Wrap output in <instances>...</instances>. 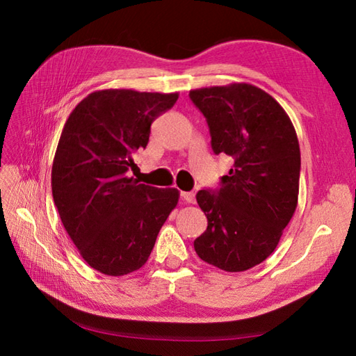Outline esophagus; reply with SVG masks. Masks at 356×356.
<instances>
[{
	"label": "esophagus",
	"mask_w": 356,
	"mask_h": 356,
	"mask_svg": "<svg viewBox=\"0 0 356 356\" xmlns=\"http://www.w3.org/2000/svg\"><path fill=\"white\" fill-rule=\"evenodd\" d=\"M182 199L186 202V203H194L195 202V194L193 191H184L182 194Z\"/></svg>",
	"instance_id": "obj_1"
}]
</instances>
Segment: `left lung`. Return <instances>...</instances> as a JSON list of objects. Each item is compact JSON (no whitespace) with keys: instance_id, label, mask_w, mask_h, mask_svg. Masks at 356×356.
<instances>
[{"instance_id":"left-lung-1","label":"left lung","mask_w":356,"mask_h":356,"mask_svg":"<svg viewBox=\"0 0 356 356\" xmlns=\"http://www.w3.org/2000/svg\"><path fill=\"white\" fill-rule=\"evenodd\" d=\"M190 97L207 118L214 153L234 159L220 190L195 195L208 228L194 249L218 269L243 272L275 251L297 208V133L274 97L245 82L191 90Z\"/></svg>"}]
</instances>
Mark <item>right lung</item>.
Returning <instances> with one entry per match:
<instances>
[{
  "mask_svg": "<svg viewBox=\"0 0 356 356\" xmlns=\"http://www.w3.org/2000/svg\"><path fill=\"white\" fill-rule=\"evenodd\" d=\"M179 93L108 88L84 97L63 128L51 166V194L82 259L105 275L140 269L157 234L177 207L176 188L128 176L133 153L145 148L153 120Z\"/></svg>",
  "mask_w": 356,
  "mask_h": 356,
  "instance_id": "add662e5",
  "label": "right lung"
}]
</instances>
